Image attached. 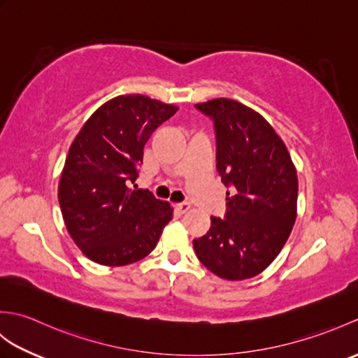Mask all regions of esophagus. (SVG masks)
<instances>
[{
    "instance_id": "34e87169",
    "label": "esophagus",
    "mask_w": 358,
    "mask_h": 358,
    "mask_svg": "<svg viewBox=\"0 0 358 358\" xmlns=\"http://www.w3.org/2000/svg\"><path fill=\"white\" fill-rule=\"evenodd\" d=\"M189 209H191V203L189 201H183V203L177 204V210L180 212V214H186Z\"/></svg>"
}]
</instances>
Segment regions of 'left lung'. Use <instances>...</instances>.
Masks as SVG:
<instances>
[{"label":"left lung","instance_id":"1","mask_svg":"<svg viewBox=\"0 0 358 358\" xmlns=\"http://www.w3.org/2000/svg\"><path fill=\"white\" fill-rule=\"evenodd\" d=\"M214 121L224 218L194 240L199 260L224 280L255 277L275 260L296 217L299 180L291 155L260 113L229 98L195 104Z\"/></svg>","mask_w":358,"mask_h":358}]
</instances>
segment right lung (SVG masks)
<instances>
[{"instance_id":"obj_1","label":"right lung","mask_w":358,"mask_h":358,"mask_svg":"<svg viewBox=\"0 0 358 358\" xmlns=\"http://www.w3.org/2000/svg\"><path fill=\"white\" fill-rule=\"evenodd\" d=\"M177 110L146 95H120L98 108L75 136L58 201L72 240L92 262L141 260L172 220L169 203L129 186L138 178L149 136Z\"/></svg>"}]
</instances>
